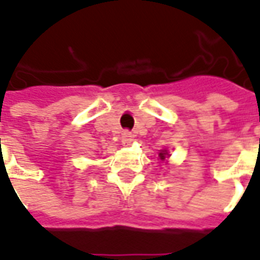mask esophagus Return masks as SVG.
Returning a JSON list of instances; mask_svg holds the SVG:
<instances>
[{"label":"esophagus","instance_id":"34e87169","mask_svg":"<svg viewBox=\"0 0 260 260\" xmlns=\"http://www.w3.org/2000/svg\"><path fill=\"white\" fill-rule=\"evenodd\" d=\"M131 142H132V135H131L128 131H124V132H122V143L129 144Z\"/></svg>","mask_w":260,"mask_h":260}]
</instances>
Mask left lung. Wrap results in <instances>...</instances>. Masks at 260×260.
<instances>
[{
    "label": "left lung",
    "instance_id": "1",
    "mask_svg": "<svg viewBox=\"0 0 260 260\" xmlns=\"http://www.w3.org/2000/svg\"><path fill=\"white\" fill-rule=\"evenodd\" d=\"M165 155H168V152H166V151L159 152V158H161V159H165Z\"/></svg>",
    "mask_w": 260,
    "mask_h": 260
}]
</instances>
